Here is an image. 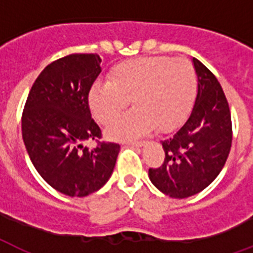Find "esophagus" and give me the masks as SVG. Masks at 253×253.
<instances>
[{
    "label": "esophagus",
    "mask_w": 253,
    "mask_h": 253,
    "mask_svg": "<svg viewBox=\"0 0 253 253\" xmlns=\"http://www.w3.org/2000/svg\"><path fill=\"white\" fill-rule=\"evenodd\" d=\"M126 144H128V146H134V147H143L144 146V142H127Z\"/></svg>",
    "instance_id": "1"
}]
</instances>
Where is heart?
I'll return each instance as SVG.
<instances>
[{
    "instance_id": "b5f03b06",
    "label": "heart",
    "mask_w": 253,
    "mask_h": 253,
    "mask_svg": "<svg viewBox=\"0 0 253 253\" xmlns=\"http://www.w3.org/2000/svg\"><path fill=\"white\" fill-rule=\"evenodd\" d=\"M197 77L184 57H139L114 65L107 83H95L87 105L95 121L109 126L131 101L135 110L106 131L111 140H128L154 127L169 132L184 122L196 97Z\"/></svg>"
}]
</instances>
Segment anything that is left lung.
Listing matches in <instances>:
<instances>
[{
  "label": "left lung",
  "mask_w": 253,
  "mask_h": 253,
  "mask_svg": "<svg viewBox=\"0 0 253 253\" xmlns=\"http://www.w3.org/2000/svg\"><path fill=\"white\" fill-rule=\"evenodd\" d=\"M192 61L198 79L193 110L173 136L162 140V167L148 170L151 182L172 198H188L208 188L231 150V114L223 89L200 60Z\"/></svg>",
  "instance_id": "8db88e82"
}]
</instances>
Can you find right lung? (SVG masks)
Wrapping results in <instances>:
<instances>
[{
    "label": "right lung",
    "mask_w": 253,
    "mask_h": 253,
    "mask_svg": "<svg viewBox=\"0 0 253 253\" xmlns=\"http://www.w3.org/2000/svg\"><path fill=\"white\" fill-rule=\"evenodd\" d=\"M94 53H73L47 65L34 83L22 115V138L43 180L69 197H85L106 184L114 170L119 144L101 138L87 105L91 85L101 73Z\"/></svg>",
    "instance_id": "1"
}]
</instances>
